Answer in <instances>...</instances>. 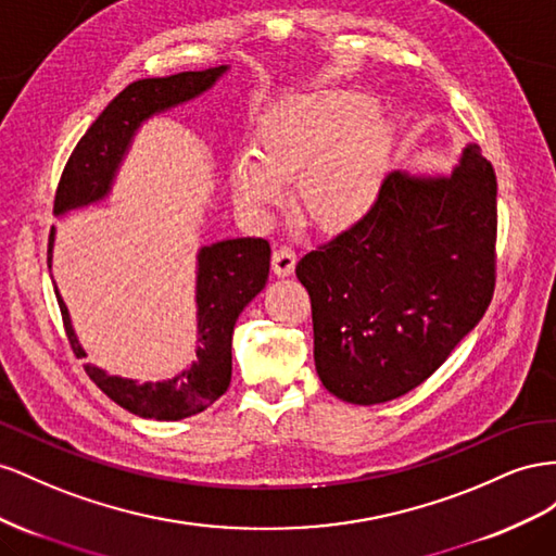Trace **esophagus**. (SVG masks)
<instances>
[{
  "mask_svg": "<svg viewBox=\"0 0 556 556\" xmlns=\"http://www.w3.org/2000/svg\"><path fill=\"white\" fill-rule=\"evenodd\" d=\"M295 263H298V256H295V251L291 247L275 249V253H273V273L277 277L293 275Z\"/></svg>",
  "mask_w": 556,
  "mask_h": 556,
  "instance_id": "obj_1",
  "label": "esophagus"
}]
</instances>
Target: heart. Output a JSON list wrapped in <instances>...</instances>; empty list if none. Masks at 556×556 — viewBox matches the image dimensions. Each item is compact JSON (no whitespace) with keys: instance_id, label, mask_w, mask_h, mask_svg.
Masks as SVG:
<instances>
[{"instance_id":"1","label":"heart","mask_w":556,"mask_h":556,"mask_svg":"<svg viewBox=\"0 0 556 556\" xmlns=\"http://www.w3.org/2000/svg\"><path fill=\"white\" fill-rule=\"evenodd\" d=\"M377 102L354 90L291 94L265 114L256 151L230 161L240 207L265 218L295 180L298 212L312 226L340 232L366 218L382 188L393 149V123Z\"/></svg>"}]
</instances>
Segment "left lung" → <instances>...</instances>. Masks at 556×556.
<instances>
[{
    "instance_id": "8db88e82",
    "label": "left lung",
    "mask_w": 556,
    "mask_h": 556,
    "mask_svg": "<svg viewBox=\"0 0 556 556\" xmlns=\"http://www.w3.org/2000/svg\"><path fill=\"white\" fill-rule=\"evenodd\" d=\"M494 244L496 174L478 144L450 174L391 172L358 226L295 265L321 384L377 405L426 382L491 303Z\"/></svg>"
}]
</instances>
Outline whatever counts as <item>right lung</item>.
Wrapping results in <instances>:
<instances>
[{"label": "right lung", "instance_id": "add662e5", "mask_svg": "<svg viewBox=\"0 0 556 556\" xmlns=\"http://www.w3.org/2000/svg\"><path fill=\"white\" fill-rule=\"evenodd\" d=\"M226 72L228 65H220L163 78H141L121 90L72 151L58 184L53 214L62 216L104 200L141 123L200 98ZM53 244L55 228H51L49 237V267ZM267 275L269 244L261 237H237L200 247L195 269V361L163 382L139 384L137 379L109 375L92 363H86L88 377L111 401L144 419L179 421L207 409L230 387L235 321L265 289ZM55 298L72 349L78 356H86L58 287Z\"/></svg>", "mask_w": 556, "mask_h": 556}]
</instances>
